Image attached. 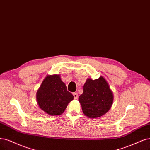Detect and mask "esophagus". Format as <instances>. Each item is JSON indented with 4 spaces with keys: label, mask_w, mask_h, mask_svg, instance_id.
I'll return each mask as SVG.
<instances>
[{
    "label": "esophagus",
    "mask_w": 150,
    "mask_h": 150,
    "mask_svg": "<svg viewBox=\"0 0 150 150\" xmlns=\"http://www.w3.org/2000/svg\"><path fill=\"white\" fill-rule=\"evenodd\" d=\"M73 95H74V99H77V98H78V94L76 93H73Z\"/></svg>",
    "instance_id": "1"
}]
</instances>
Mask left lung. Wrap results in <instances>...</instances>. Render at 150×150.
I'll list each match as a JSON object with an SVG mask.
<instances>
[{"instance_id": "1", "label": "left lung", "mask_w": 150, "mask_h": 150, "mask_svg": "<svg viewBox=\"0 0 150 150\" xmlns=\"http://www.w3.org/2000/svg\"><path fill=\"white\" fill-rule=\"evenodd\" d=\"M113 99V93L103 76L96 80L88 79L83 86V93L79 98L83 112L92 119L108 112Z\"/></svg>"}]
</instances>
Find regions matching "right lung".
I'll return each instance as SVG.
<instances>
[{
    "instance_id": "1",
    "label": "right lung",
    "mask_w": 150,
    "mask_h": 150,
    "mask_svg": "<svg viewBox=\"0 0 150 150\" xmlns=\"http://www.w3.org/2000/svg\"><path fill=\"white\" fill-rule=\"evenodd\" d=\"M38 106L50 115L62 114L74 96L67 90L59 75H47L36 93Z\"/></svg>"
}]
</instances>
